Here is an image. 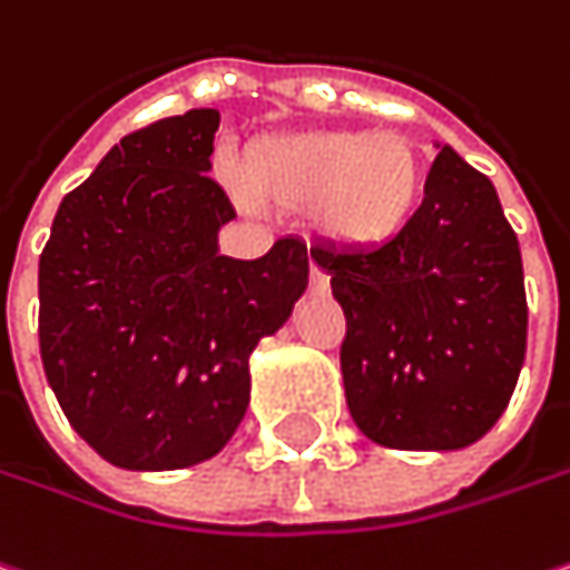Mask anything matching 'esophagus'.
Masks as SVG:
<instances>
[{"instance_id":"esophagus-1","label":"esophagus","mask_w":570,"mask_h":570,"mask_svg":"<svg viewBox=\"0 0 570 570\" xmlns=\"http://www.w3.org/2000/svg\"><path fill=\"white\" fill-rule=\"evenodd\" d=\"M309 284L312 289H318V293H325V289H328V274H325V271H322V267H318L312 258H309Z\"/></svg>"}]
</instances>
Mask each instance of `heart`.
<instances>
[{"label":"heart","instance_id":"obj_1","mask_svg":"<svg viewBox=\"0 0 570 570\" xmlns=\"http://www.w3.org/2000/svg\"><path fill=\"white\" fill-rule=\"evenodd\" d=\"M238 178L261 207L309 210L318 236L363 252L409 226L424 190V165L414 142L399 134L296 130L258 139Z\"/></svg>","mask_w":570,"mask_h":570}]
</instances>
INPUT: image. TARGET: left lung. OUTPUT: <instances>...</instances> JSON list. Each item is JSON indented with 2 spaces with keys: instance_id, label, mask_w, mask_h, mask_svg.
Segmentation results:
<instances>
[{
  "instance_id": "left-lung-1",
  "label": "left lung",
  "mask_w": 570,
  "mask_h": 570,
  "mask_svg": "<svg viewBox=\"0 0 570 570\" xmlns=\"http://www.w3.org/2000/svg\"><path fill=\"white\" fill-rule=\"evenodd\" d=\"M347 318L341 373L360 431L389 450H462L498 424L527 357L520 242L498 190L436 142L424 200L376 248L315 245Z\"/></svg>"
}]
</instances>
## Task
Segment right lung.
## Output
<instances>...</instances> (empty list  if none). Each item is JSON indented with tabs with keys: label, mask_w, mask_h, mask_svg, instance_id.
<instances>
[{
	"label": "right lung",
	"mask_w": 570,
	"mask_h": 570,
	"mask_svg": "<svg viewBox=\"0 0 570 570\" xmlns=\"http://www.w3.org/2000/svg\"><path fill=\"white\" fill-rule=\"evenodd\" d=\"M216 108L124 137L66 194L40 255V360L72 431L130 472L213 459L238 431L248 357L309 286L286 236L255 261L219 252L236 219L210 178Z\"/></svg>",
	"instance_id": "obj_1"
}]
</instances>
